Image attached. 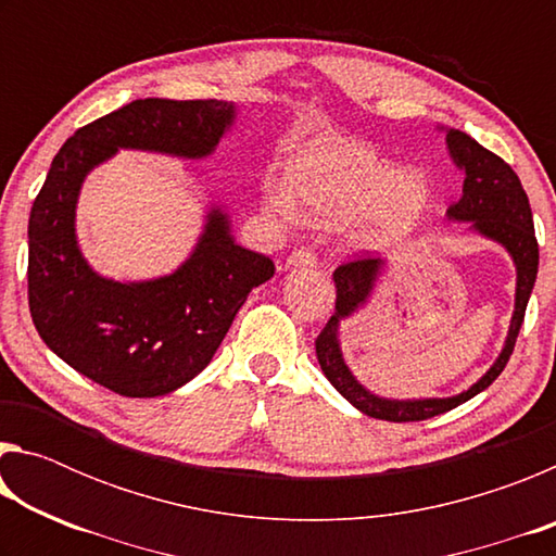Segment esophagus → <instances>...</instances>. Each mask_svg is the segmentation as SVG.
<instances>
[{
  "label": "esophagus",
  "instance_id": "1",
  "mask_svg": "<svg viewBox=\"0 0 556 556\" xmlns=\"http://www.w3.org/2000/svg\"><path fill=\"white\" fill-rule=\"evenodd\" d=\"M316 265V255L312 250H294L287 260V267L289 269H301V267H314Z\"/></svg>",
  "mask_w": 556,
  "mask_h": 556
}]
</instances>
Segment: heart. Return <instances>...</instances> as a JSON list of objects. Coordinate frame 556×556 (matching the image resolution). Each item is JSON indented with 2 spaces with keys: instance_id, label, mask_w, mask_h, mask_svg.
<instances>
[{
  "instance_id": "1",
  "label": "heart",
  "mask_w": 556,
  "mask_h": 556,
  "mask_svg": "<svg viewBox=\"0 0 556 556\" xmlns=\"http://www.w3.org/2000/svg\"><path fill=\"white\" fill-rule=\"evenodd\" d=\"M299 208L314 220H350L357 250L382 252L407 242L434 203V186L419 168H400L368 144L318 137L296 149L287 186L267 184L265 205L281 220Z\"/></svg>"
}]
</instances>
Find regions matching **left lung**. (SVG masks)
<instances>
[{"instance_id": "obj_1", "label": "left lung", "mask_w": 556, "mask_h": 556, "mask_svg": "<svg viewBox=\"0 0 556 556\" xmlns=\"http://www.w3.org/2000/svg\"><path fill=\"white\" fill-rule=\"evenodd\" d=\"M446 135V149L454 164L464 172V191H460L458 203H454L446 213L451 223H468V232L485 238L510 255L515 265V306L507 326L505 343L501 353L493 361L481 378H478L468 390L451 394V397H417V400H394L380 397L370 392L365 384L355 378L353 370L348 368L343 348H341V324L355 314H361L378 289L380 279L388 271V262L363 257L348 262L333 271L336 281V312L328 318L321 336L316 338V357L321 365L328 382L353 404L355 409L375 419L384 421H421L437 414H444L458 404L476 397L488 384L505 370L510 353L515 348V338L520 333L525 321V308L534 289L540 265V248L534 238L532 208L527 201V193L520 178L507 166L501 156L488 152L476 139H470L466 131L439 127Z\"/></svg>"}]
</instances>
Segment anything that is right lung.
Wrapping results in <instances>:
<instances>
[{
	"label": "right lung",
	"mask_w": 556,
	"mask_h": 556,
	"mask_svg": "<svg viewBox=\"0 0 556 556\" xmlns=\"http://www.w3.org/2000/svg\"><path fill=\"white\" fill-rule=\"evenodd\" d=\"M238 119L228 100H135L80 127L53 156L29 215V308L43 343L125 397H159L213 361L244 299L275 275L232 238L223 201L205 208L193 250L174 271L122 281L92 269L75 211L88 174L119 149L208 159Z\"/></svg>",
	"instance_id": "add662e5"
}]
</instances>
